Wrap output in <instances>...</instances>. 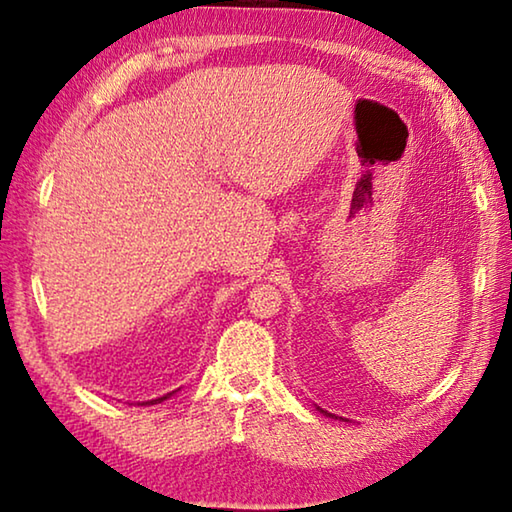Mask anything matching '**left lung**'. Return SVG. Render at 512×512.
Returning <instances> with one entry per match:
<instances>
[{"mask_svg":"<svg viewBox=\"0 0 512 512\" xmlns=\"http://www.w3.org/2000/svg\"><path fill=\"white\" fill-rule=\"evenodd\" d=\"M320 411H323V409H320ZM323 413H325V415H332V413H327V411H323ZM341 420H343V418H341Z\"/></svg>","mask_w":512,"mask_h":512,"instance_id":"obj_1","label":"left lung"}]
</instances>
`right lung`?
<instances>
[{"instance_id": "obj_1", "label": "right lung", "mask_w": 512, "mask_h": 512, "mask_svg": "<svg viewBox=\"0 0 512 512\" xmlns=\"http://www.w3.org/2000/svg\"><path fill=\"white\" fill-rule=\"evenodd\" d=\"M169 395H171V393H169ZM169 395H164V397H160V400H153V402H162V400H167V397H169Z\"/></svg>"}]
</instances>
